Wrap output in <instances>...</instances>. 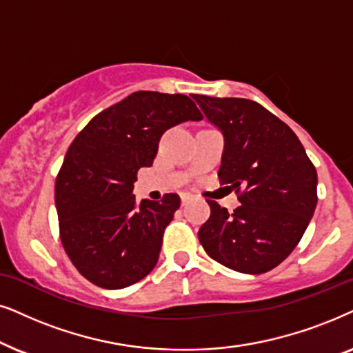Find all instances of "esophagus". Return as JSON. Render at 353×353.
Masks as SVG:
<instances>
[{
    "label": "esophagus",
    "mask_w": 353,
    "mask_h": 353,
    "mask_svg": "<svg viewBox=\"0 0 353 353\" xmlns=\"http://www.w3.org/2000/svg\"><path fill=\"white\" fill-rule=\"evenodd\" d=\"M190 200H192V195H190V194H181V201H182V205L189 203Z\"/></svg>",
    "instance_id": "obj_1"
}]
</instances>
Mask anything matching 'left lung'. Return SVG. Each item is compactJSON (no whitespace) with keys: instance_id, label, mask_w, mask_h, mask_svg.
I'll return each mask as SVG.
<instances>
[{"instance_id":"1","label":"left lung","mask_w":353,"mask_h":353,"mask_svg":"<svg viewBox=\"0 0 353 353\" xmlns=\"http://www.w3.org/2000/svg\"><path fill=\"white\" fill-rule=\"evenodd\" d=\"M224 137L219 181L239 194L229 213L208 200L199 231L205 252L225 268L261 274L288 258L316 208L318 176L294 130L245 98L195 95Z\"/></svg>"}]
</instances>
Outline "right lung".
<instances>
[{"instance_id": "1", "label": "right lung", "mask_w": 353, "mask_h": 353, "mask_svg": "<svg viewBox=\"0 0 353 353\" xmlns=\"http://www.w3.org/2000/svg\"><path fill=\"white\" fill-rule=\"evenodd\" d=\"M203 116L181 93L135 92L97 114L65 153L54 185L61 242L83 278L124 289L157 266L177 194L135 201L140 168H150L168 129Z\"/></svg>"}]
</instances>
